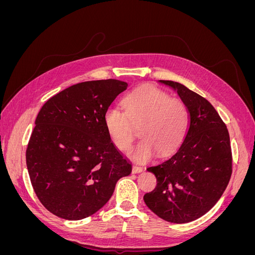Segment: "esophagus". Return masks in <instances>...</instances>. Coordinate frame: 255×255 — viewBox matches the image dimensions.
<instances>
[{"label":"esophagus","instance_id":"obj_1","mask_svg":"<svg viewBox=\"0 0 255 255\" xmlns=\"http://www.w3.org/2000/svg\"><path fill=\"white\" fill-rule=\"evenodd\" d=\"M141 171H142V168H141V167L136 166V165L133 166V168H132V172H133V173H139V172H141Z\"/></svg>","mask_w":255,"mask_h":255}]
</instances>
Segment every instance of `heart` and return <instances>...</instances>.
<instances>
[{
  "label": "heart",
  "mask_w": 255,
  "mask_h": 255,
  "mask_svg": "<svg viewBox=\"0 0 255 255\" xmlns=\"http://www.w3.org/2000/svg\"><path fill=\"white\" fill-rule=\"evenodd\" d=\"M122 111L110 107L104 115V126L118 149L128 150L138 127L141 140L129 155L148 160L155 152L164 156L175 150L186 133L188 113L185 104L154 86H142L123 98Z\"/></svg>",
  "instance_id": "b5f03b06"
}]
</instances>
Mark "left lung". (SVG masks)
<instances>
[{"mask_svg":"<svg viewBox=\"0 0 255 255\" xmlns=\"http://www.w3.org/2000/svg\"><path fill=\"white\" fill-rule=\"evenodd\" d=\"M158 82L177 92L188 111L189 125L172 155L146 168L157 185L143 200L159 218L186 223L210 211L228 186L232 174L230 136L206 99L177 82Z\"/></svg>","mask_w":255,"mask_h":255,"instance_id":"left-lung-1","label":"left lung"}]
</instances>
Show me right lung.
<instances>
[{
    "instance_id": "add662e5",
    "label": "right lung",
    "mask_w": 255,
    "mask_h": 255,
    "mask_svg": "<svg viewBox=\"0 0 255 255\" xmlns=\"http://www.w3.org/2000/svg\"><path fill=\"white\" fill-rule=\"evenodd\" d=\"M128 83L88 81L72 85L43 104L26 149V166L38 199L49 212L80 220L111 199L132 164L116 148L104 115Z\"/></svg>"
}]
</instances>
